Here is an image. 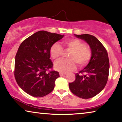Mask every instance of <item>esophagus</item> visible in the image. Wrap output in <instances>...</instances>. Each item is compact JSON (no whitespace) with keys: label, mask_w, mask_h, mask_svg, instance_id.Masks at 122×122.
<instances>
[{"label":"esophagus","mask_w":122,"mask_h":122,"mask_svg":"<svg viewBox=\"0 0 122 122\" xmlns=\"http://www.w3.org/2000/svg\"><path fill=\"white\" fill-rule=\"evenodd\" d=\"M66 73H59V75H60V76H66Z\"/></svg>","instance_id":"34e87169"}]
</instances>
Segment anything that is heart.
<instances>
[{
  "label": "heart",
  "mask_w": 122,
  "mask_h": 122,
  "mask_svg": "<svg viewBox=\"0 0 122 122\" xmlns=\"http://www.w3.org/2000/svg\"><path fill=\"white\" fill-rule=\"evenodd\" d=\"M63 47L71 51L68 60H60L56 63L54 68L61 73H67L76 69V63L79 66H84L89 62L92 57V51L89 47L84 46L82 41L77 39L66 40L61 43ZM63 53L61 46L55 43L50 49V55L53 59L56 61Z\"/></svg>",
  "instance_id": "1"
}]
</instances>
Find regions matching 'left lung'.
<instances>
[{
	"label": "left lung",
	"mask_w": 122,
	"mask_h": 122,
	"mask_svg": "<svg viewBox=\"0 0 122 122\" xmlns=\"http://www.w3.org/2000/svg\"><path fill=\"white\" fill-rule=\"evenodd\" d=\"M74 36L88 43L92 51V57L87 66L79 73H76L75 81L69 83V89L79 98L89 99L99 94L107 83L109 58L106 48L94 36L87 34Z\"/></svg>",
	"instance_id": "8db88e82"
}]
</instances>
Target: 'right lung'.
I'll use <instances>...</instances> for the list:
<instances>
[{
	"instance_id": "1",
	"label": "right lung",
	"mask_w": 122,
	"mask_h": 122,
	"mask_svg": "<svg viewBox=\"0 0 122 122\" xmlns=\"http://www.w3.org/2000/svg\"><path fill=\"white\" fill-rule=\"evenodd\" d=\"M64 35L44 30L35 33L21 43L15 58L14 76L18 86L34 97H42L53 91L59 73L51 71L50 49Z\"/></svg>"
}]
</instances>
